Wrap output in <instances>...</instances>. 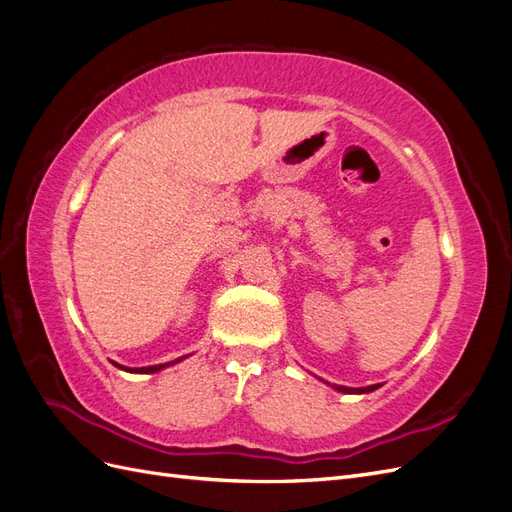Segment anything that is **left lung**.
<instances>
[{"mask_svg":"<svg viewBox=\"0 0 512 512\" xmlns=\"http://www.w3.org/2000/svg\"><path fill=\"white\" fill-rule=\"evenodd\" d=\"M331 389H335V391H339V393H348V395H363V393H371V391H376V389H380L382 384H371V386H361V389H350V386H342V384H331V382H327Z\"/></svg>","mask_w":512,"mask_h":512,"instance_id":"left-lung-1","label":"left lung"}]
</instances>
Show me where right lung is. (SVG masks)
Returning a JSON list of instances; mask_svg holds the SVG:
<instances>
[{
	"label": "right lung",
	"instance_id": "1",
	"mask_svg": "<svg viewBox=\"0 0 512 512\" xmlns=\"http://www.w3.org/2000/svg\"><path fill=\"white\" fill-rule=\"evenodd\" d=\"M185 359V356H181V359H175V361H168V363H162V365H151V367H123V365H117L119 369H123V371H130V374H156V371H162L164 367H170V365H175V363H181Z\"/></svg>",
	"mask_w": 512,
	"mask_h": 512
}]
</instances>
